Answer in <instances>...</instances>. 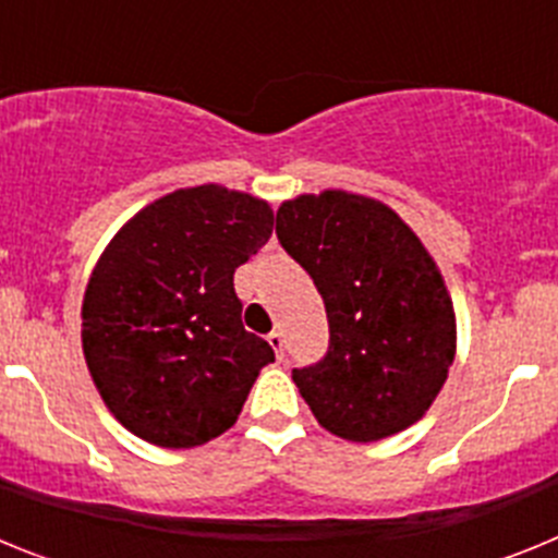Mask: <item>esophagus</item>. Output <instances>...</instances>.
Returning <instances> with one entry per match:
<instances>
[{"label":"esophagus","mask_w":558,"mask_h":558,"mask_svg":"<svg viewBox=\"0 0 558 558\" xmlns=\"http://www.w3.org/2000/svg\"><path fill=\"white\" fill-rule=\"evenodd\" d=\"M268 343H270V349H274V352H276V357H282L284 338H282V332H279V329H274V332L268 335Z\"/></svg>","instance_id":"1"}]
</instances>
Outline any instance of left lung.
I'll return each mask as SVG.
<instances>
[{"instance_id":"1","label":"left lung","mask_w":558,"mask_h":558,"mask_svg":"<svg viewBox=\"0 0 558 558\" xmlns=\"http://www.w3.org/2000/svg\"><path fill=\"white\" fill-rule=\"evenodd\" d=\"M276 234L327 307V357L293 368L318 425L357 445L416 425L456 357V310L430 251L391 206L347 190L284 201Z\"/></svg>"}]
</instances>
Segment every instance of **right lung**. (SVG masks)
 <instances>
[{"label":"right lung","instance_id":"obj_1","mask_svg":"<svg viewBox=\"0 0 558 558\" xmlns=\"http://www.w3.org/2000/svg\"><path fill=\"white\" fill-rule=\"evenodd\" d=\"M268 201L220 184L175 190L111 236L83 295V354L113 418L186 450L218 438L274 363L245 332L234 270L268 243Z\"/></svg>","mask_w":558,"mask_h":558}]
</instances>
